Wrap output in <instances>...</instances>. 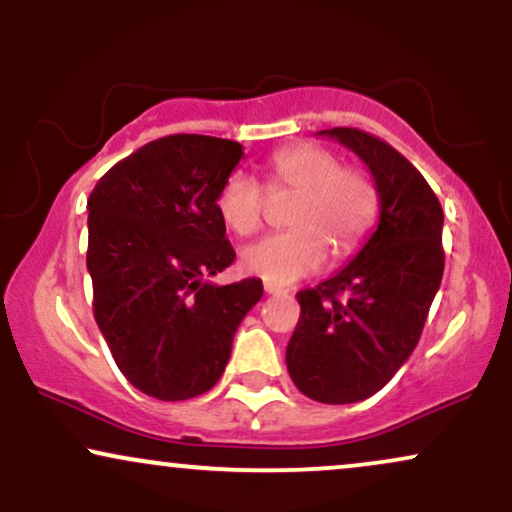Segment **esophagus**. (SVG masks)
Listing matches in <instances>:
<instances>
[{
  "label": "esophagus",
  "instance_id": "esophagus-1",
  "mask_svg": "<svg viewBox=\"0 0 512 512\" xmlns=\"http://www.w3.org/2000/svg\"><path fill=\"white\" fill-rule=\"evenodd\" d=\"M264 293H267V295H288V290L271 286V283H264Z\"/></svg>",
  "mask_w": 512,
  "mask_h": 512
}]
</instances>
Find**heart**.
Here are the masks:
<instances>
[{"label":"heart","mask_w":512,"mask_h":512,"mask_svg":"<svg viewBox=\"0 0 512 512\" xmlns=\"http://www.w3.org/2000/svg\"><path fill=\"white\" fill-rule=\"evenodd\" d=\"M269 191H293L288 222L293 229L248 245L241 264L271 286H288L314 274L333 255H347L364 241L378 215V189L357 167H342L340 155L309 141L278 148L267 167ZM217 215L238 236L260 229L267 193L250 174L231 172L217 191Z\"/></svg>","instance_id":"heart-1"}]
</instances>
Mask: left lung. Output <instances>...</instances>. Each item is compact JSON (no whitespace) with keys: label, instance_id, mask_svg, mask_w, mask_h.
<instances>
[{"label":"left lung","instance_id":"left-lung-1","mask_svg":"<svg viewBox=\"0 0 512 512\" xmlns=\"http://www.w3.org/2000/svg\"><path fill=\"white\" fill-rule=\"evenodd\" d=\"M319 134L364 160L380 217L345 269L295 295L300 321L286 364L309 399L354 404L383 390L418 345L444 274V212L423 174L383 139L354 127Z\"/></svg>","mask_w":512,"mask_h":512}]
</instances>
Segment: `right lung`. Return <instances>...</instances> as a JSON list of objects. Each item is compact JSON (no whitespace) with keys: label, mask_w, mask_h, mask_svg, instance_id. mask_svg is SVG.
Wrapping results in <instances>:
<instances>
[{"label":"right lung","mask_w":512,"mask_h":512,"mask_svg":"<svg viewBox=\"0 0 512 512\" xmlns=\"http://www.w3.org/2000/svg\"><path fill=\"white\" fill-rule=\"evenodd\" d=\"M241 158L238 141L172 134L113 165L87 200L94 319L148 397L208 392L264 293L260 278L205 281L236 260L215 200Z\"/></svg>","instance_id":"obj_1"}]
</instances>
